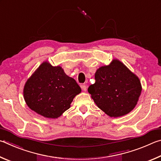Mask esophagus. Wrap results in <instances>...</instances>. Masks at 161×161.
Masks as SVG:
<instances>
[{"instance_id": "esophagus-1", "label": "esophagus", "mask_w": 161, "mask_h": 161, "mask_svg": "<svg viewBox=\"0 0 161 161\" xmlns=\"http://www.w3.org/2000/svg\"><path fill=\"white\" fill-rule=\"evenodd\" d=\"M81 88H82V90H83V91H87V86L86 85L81 86Z\"/></svg>"}]
</instances>
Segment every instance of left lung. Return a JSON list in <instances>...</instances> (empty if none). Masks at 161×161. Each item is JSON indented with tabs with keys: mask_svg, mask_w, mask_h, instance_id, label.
I'll list each match as a JSON object with an SVG mask.
<instances>
[{
	"mask_svg": "<svg viewBox=\"0 0 161 161\" xmlns=\"http://www.w3.org/2000/svg\"><path fill=\"white\" fill-rule=\"evenodd\" d=\"M95 83L88 91L101 110L110 117H119L134 109L142 87L138 76L122 62L113 59L95 73Z\"/></svg>",
	"mask_w": 161,
	"mask_h": 161,
	"instance_id": "1",
	"label": "left lung"
}]
</instances>
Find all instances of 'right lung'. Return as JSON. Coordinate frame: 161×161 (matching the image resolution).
Here are the masks:
<instances>
[{
	"instance_id": "add662e5",
	"label": "right lung",
	"mask_w": 161,
	"mask_h": 161,
	"mask_svg": "<svg viewBox=\"0 0 161 161\" xmlns=\"http://www.w3.org/2000/svg\"><path fill=\"white\" fill-rule=\"evenodd\" d=\"M80 92L76 81L60 66H53L46 61L27 79L23 95L32 110L44 117L56 119L70 108L73 98Z\"/></svg>"
}]
</instances>
